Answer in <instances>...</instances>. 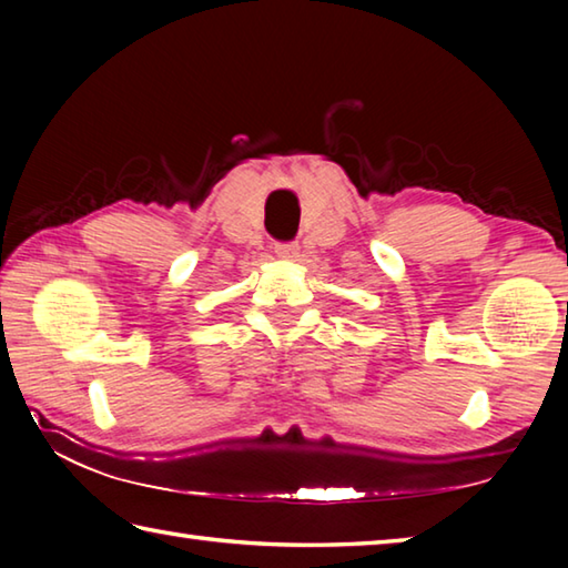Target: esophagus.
<instances>
[{
	"mask_svg": "<svg viewBox=\"0 0 568 568\" xmlns=\"http://www.w3.org/2000/svg\"><path fill=\"white\" fill-rule=\"evenodd\" d=\"M297 253H300V246L293 244V241H291V244H275V256H277V258L295 261Z\"/></svg>",
	"mask_w": 568,
	"mask_h": 568,
	"instance_id": "34e87169",
	"label": "esophagus"
}]
</instances>
